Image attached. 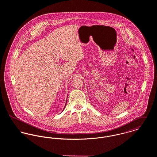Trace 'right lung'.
Listing matches in <instances>:
<instances>
[{
  "label": "right lung",
  "mask_w": 157,
  "mask_h": 157,
  "mask_svg": "<svg viewBox=\"0 0 157 157\" xmlns=\"http://www.w3.org/2000/svg\"><path fill=\"white\" fill-rule=\"evenodd\" d=\"M67 101H66V103H67ZM64 108H65V107H64Z\"/></svg>",
  "instance_id": "obj_1"
}]
</instances>
